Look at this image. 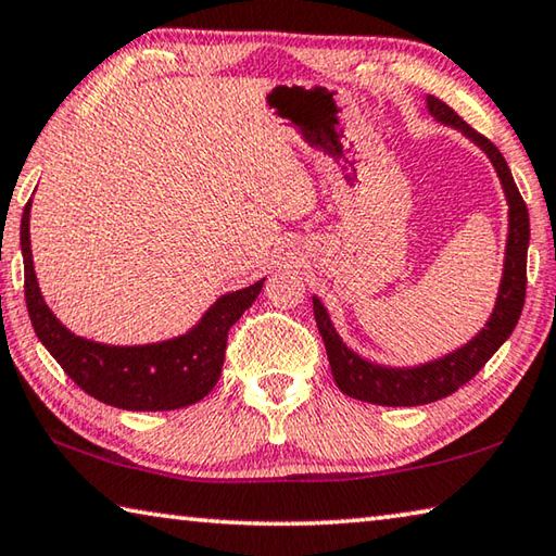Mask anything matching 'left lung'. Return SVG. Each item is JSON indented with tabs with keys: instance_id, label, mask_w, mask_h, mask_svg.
<instances>
[{
	"instance_id": "left-lung-1",
	"label": "left lung",
	"mask_w": 556,
	"mask_h": 556,
	"mask_svg": "<svg viewBox=\"0 0 556 556\" xmlns=\"http://www.w3.org/2000/svg\"><path fill=\"white\" fill-rule=\"evenodd\" d=\"M427 110L441 125L458 129L460 135L468 137L476 147H481L485 156L491 159L497 178H501L505 201H507V240H505V260H503V277L497 287L493 314L485 326L478 331L468 343L456 351L437 357V361L412 365V368H388L365 361L343 343L333 328L331 316H328L321 299L314 296V316L318 333L324 338L328 363H331L333 380L338 390L348 397L382 404V407H417V404H429L441 397L454 394L460 384H466L473 375L491 361L493 353L501 348L510 333L515 331L517 318L525 306V287H527V244H530V215L522 201L520 191L513 181L510 166L505 156L497 152V147L483 135L466 125L446 102L434 96H427Z\"/></svg>"
}]
</instances>
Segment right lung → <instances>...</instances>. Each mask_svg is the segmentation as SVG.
<instances>
[{"instance_id": "add662e5", "label": "right lung", "mask_w": 556, "mask_h": 556, "mask_svg": "<svg viewBox=\"0 0 556 556\" xmlns=\"http://www.w3.org/2000/svg\"><path fill=\"white\" fill-rule=\"evenodd\" d=\"M31 201L22 215L24 296L39 341L90 397L129 412H166L201 402L220 378L228 331L265 279L228 291L186 333L144 345H110L68 331L46 304L31 257Z\"/></svg>"}]
</instances>
